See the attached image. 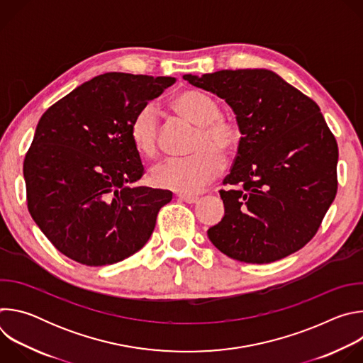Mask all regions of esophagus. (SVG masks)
Wrapping results in <instances>:
<instances>
[{
	"instance_id": "esophagus-1",
	"label": "esophagus",
	"mask_w": 363,
	"mask_h": 363,
	"mask_svg": "<svg viewBox=\"0 0 363 363\" xmlns=\"http://www.w3.org/2000/svg\"><path fill=\"white\" fill-rule=\"evenodd\" d=\"M178 199H181V201H184V202H186V203H195V202H198V199H199V196H196V195H191V194H178Z\"/></svg>"
}]
</instances>
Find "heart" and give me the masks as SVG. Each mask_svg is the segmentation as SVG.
I'll return each mask as SVG.
<instances>
[{"label": "heart", "instance_id": "b5f03b06", "mask_svg": "<svg viewBox=\"0 0 363 363\" xmlns=\"http://www.w3.org/2000/svg\"><path fill=\"white\" fill-rule=\"evenodd\" d=\"M174 111L198 126L185 158H169L155 165L150 182L157 188L194 194L208 184L223 168V160L234 155L241 142L238 126L221 115L220 103L198 89H184L172 99ZM160 122L152 105L140 108L132 119L129 133L133 147L150 158L158 150Z\"/></svg>", "mask_w": 363, "mask_h": 363}]
</instances>
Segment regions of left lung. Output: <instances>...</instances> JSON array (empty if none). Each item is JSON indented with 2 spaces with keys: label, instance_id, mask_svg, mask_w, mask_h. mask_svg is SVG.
Here are the masks:
<instances>
[{
  "label": "left lung",
  "instance_id": "left-lung-1",
  "mask_svg": "<svg viewBox=\"0 0 363 363\" xmlns=\"http://www.w3.org/2000/svg\"><path fill=\"white\" fill-rule=\"evenodd\" d=\"M192 86L224 99L242 135L221 189L225 214L206 234L234 260L266 264L312 240L336 196L337 143L320 108L266 69L220 70Z\"/></svg>",
  "mask_w": 363,
  "mask_h": 363
}]
</instances>
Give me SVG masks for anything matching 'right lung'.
<instances>
[{
    "mask_svg": "<svg viewBox=\"0 0 363 363\" xmlns=\"http://www.w3.org/2000/svg\"><path fill=\"white\" fill-rule=\"evenodd\" d=\"M175 82L105 73L48 108L24 160L28 211L60 252L108 266L139 251L172 192L135 186L143 175L129 128L136 112Z\"/></svg>",
    "mask_w": 363,
    "mask_h": 363,
    "instance_id": "obj_1",
    "label": "right lung"
}]
</instances>
